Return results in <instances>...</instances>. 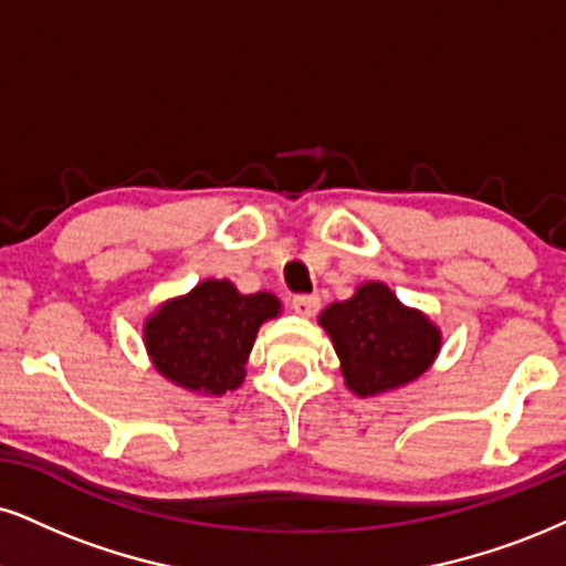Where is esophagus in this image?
<instances>
[{
  "label": "esophagus",
  "mask_w": 566,
  "mask_h": 566,
  "mask_svg": "<svg viewBox=\"0 0 566 566\" xmlns=\"http://www.w3.org/2000/svg\"><path fill=\"white\" fill-rule=\"evenodd\" d=\"M291 306H294L296 315L312 317V315H317V310H319V296L298 294V296H294V302H291Z\"/></svg>",
  "instance_id": "obj_1"
}]
</instances>
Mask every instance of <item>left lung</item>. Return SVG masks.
<instances>
[{
    "label": "left lung",
    "instance_id": "obj_1",
    "mask_svg": "<svg viewBox=\"0 0 566 566\" xmlns=\"http://www.w3.org/2000/svg\"><path fill=\"white\" fill-rule=\"evenodd\" d=\"M333 340L346 388L378 396L417 380L441 352V331L420 310L403 306L386 283H361L346 302L319 315Z\"/></svg>",
    "mask_w": 566,
    "mask_h": 566
}]
</instances>
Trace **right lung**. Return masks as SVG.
Segmentation results:
<instances>
[{
	"mask_svg": "<svg viewBox=\"0 0 566 566\" xmlns=\"http://www.w3.org/2000/svg\"><path fill=\"white\" fill-rule=\"evenodd\" d=\"M277 315L281 302L268 291L241 294L230 281L209 277L146 317L144 344L163 378L193 394L222 396L247 378L256 331Z\"/></svg>",
	"mask_w": 566,
	"mask_h": 566,
	"instance_id": "right-lung-1",
	"label": "right lung"
}]
</instances>
